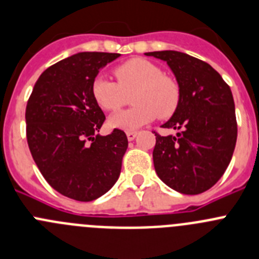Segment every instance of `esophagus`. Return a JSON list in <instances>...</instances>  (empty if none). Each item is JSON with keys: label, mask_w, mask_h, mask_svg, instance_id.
Wrapping results in <instances>:
<instances>
[{"label": "esophagus", "mask_w": 259, "mask_h": 259, "mask_svg": "<svg viewBox=\"0 0 259 259\" xmlns=\"http://www.w3.org/2000/svg\"><path fill=\"white\" fill-rule=\"evenodd\" d=\"M137 134H138V133H137V132H127V133H126L127 141H129V142L134 141L135 138H137Z\"/></svg>", "instance_id": "34e87169"}]
</instances>
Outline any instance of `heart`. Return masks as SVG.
<instances>
[{"instance_id": "obj_1", "label": "heart", "mask_w": 259, "mask_h": 259, "mask_svg": "<svg viewBox=\"0 0 259 259\" xmlns=\"http://www.w3.org/2000/svg\"><path fill=\"white\" fill-rule=\"evenodd\" d=\"M117 83L103 75L92 81V96L107 111L117 110L132 96L134 106L111 115L110 126L133 132L153 121L158 116L167 118L180 103V85L175 78L162 72L158 65L146 59H133L115 69Z\"/></svg>"}]
</instances>
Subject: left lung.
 I'll use <instances>...</instances> for the list:
<instances>
[{
    "label": "left lung",
    "mask_w": 259,
    "mask_h": 259,
    "mask_svg": "<svg viewBox=\"0 0 259 259\" xmlns=\"http://www.w3.org/2000/svg\"><path fill=\"white\" fill-rule=\"evenodd\" d=\"M167 62L180 85V103L162 127L176 135H156L153 163L158 178L183 194L213 187L228 168L238 137L231 89L209 64L178 51L147 52Z\"/></svg>",
    "instance_id": "1"
}]
</instances>
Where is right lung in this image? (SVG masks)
Listing matches in <instances>:
<instances>
[{
	"mask_svg": "<svg viewBox=\"0 0 259 259\" xmlns=\"http://www.w3.org/2000/svg\"><path fill=\"white\" fill-rule=\"evenodd\" d=\"M120 53L79 52L42 72L25 111L30 153L48 184L67 198L91 202L115 185L127 138L100 135L105 113L92 81Z\"/></svg>",
	"mask_w": 259,
	"mask_h": 259,
	"instance_id": "1",
	"label": "right lung"
}]
</instances>
